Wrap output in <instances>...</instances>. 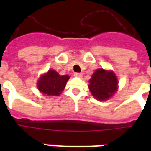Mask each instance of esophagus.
I'll use <instances>...</instances> for the list:
<instances>
[{
  "mask_svg": "<svg viewBox=\"0 0 151 151\" xmlns=\"http://www.w3.org/2000/svg\"><path fill=\"white\" fill-rule=\"evenodd\" d=\"M74 76H75V77H78V78H82V73H74Z\"/></svg>",
  "mask_w": 151,
  "mask_h": 151,
  "instance_id": "1",
  "label": "esophagus"
}]
</instances>
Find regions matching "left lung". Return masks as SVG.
<instances>
[{"label":"left lung","mask_w":151,"mask_h":151,"mask_svg":"<svg viewBox=\"0 0 151 151\" xmlns=\"http://www.w3.org/2000/svg\"><path fill=\"white\" fill-rule=\"evenodd\" d=\"M89 89L99 100H107L117 91V78L111 71L97 69L89 81Z\"/></svg>","instance_id":"obj_1"}]
</instances>
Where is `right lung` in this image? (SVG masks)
Here are the masks:
<instances>
[{"mask_svg":"<svg viewBox=\"0 0 151 151\" xmlns=\"http://www.w3.org/2000/svg\"><path fill=\"white\" fill-rule=\"evenodd\" d=\"M69 76L60 75L55 70H49L43 75L38 82L40 92L50 96H58L65 88Z\"/></svg>","mask_w":151,"mask_h":151,"instance_id":"right-lung-1","label":"right lung"}]
</instances>
